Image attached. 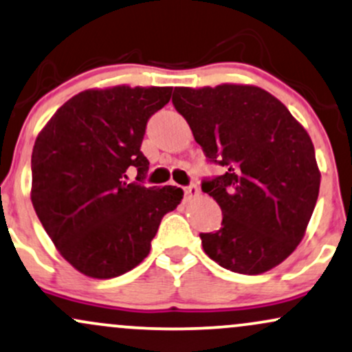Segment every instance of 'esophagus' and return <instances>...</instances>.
<instances>
[{
  "instance_id": "obj_1",
  "label": "esophagus",
  "mask_w": 352,
  "mask_h": 352,
  "mask_svg": "<svg viewBox=\"0 0 352 352\" xmlns=\"http://www.w3.org/2000/svg\"><path fill=\"white\" fill-rule=\"evenodd\" d=\"M183 191H184V201L196 199V197L199 196V189H197L196 184L186 186V188H183Z\"/></svg>"
}]
</instances>
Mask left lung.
I'll return each mask as SVG.
<instances>
[{
  "mask_svg": "<svg viewBox=\"0 0 352 352\" xmlns=\"http://www.w3.org/2000/svg\"><path fill=\"white\" fill-rule=\"evenodd\" d=\"M173 105L206 158L226 169L202 181L222 210L199 234L214 262L243 275L282 263L303 239L320 192L315 146L278 98L254 85L176 87Z\"/></svg>",
  "mask_w": 352,
  "mask_h": 352,
  "instance_id": "8db88e82",
  "label": "left lung"
}]
</instances>
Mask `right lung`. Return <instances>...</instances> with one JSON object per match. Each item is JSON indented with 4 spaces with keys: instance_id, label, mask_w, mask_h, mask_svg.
<instances>
[{
    "instance_id": "obj_1",
    "label": "right lung",
    "mask_w": 352,
    "mask_h": 352,
    "mask_svg": "<svg viewBox=\"0 0 352 352\" xmlns=\"http://www.w3.org/2000/svg\"><path fill=\"white\" fill-rule=\"evenodd\" d=\"M171 87L94 89L74 95L32 148L31 201L56 249L76 270L113 278L142 263L161 219L183 199L176 186L144 188L140 151L148 120ZM137 171V183L127 173Z\"/></svg>"
}]
</instances>
